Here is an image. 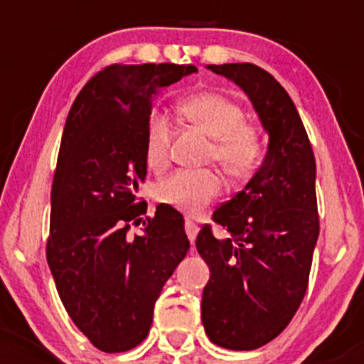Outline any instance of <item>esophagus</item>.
I'll return each mask as SVG.
<instances>
[{
  "label": "esophagus",
  "mask_w": 364,
  "mask_h": 364,
  "mask_svg": "<svg viewBox=\"0 0 364 364\" xmlns=\"http://www.w3.org/2000/svg\"><path fill=\"white\" fill-rule=\"evenodd\" d=\"M185 230H186V236H188L190 243H196V237H197V232H199V225H197L196 222H192V220H186L185 222Z\"/></svg>",
  "instance_id": "esophagus-1"
}]
</instances>
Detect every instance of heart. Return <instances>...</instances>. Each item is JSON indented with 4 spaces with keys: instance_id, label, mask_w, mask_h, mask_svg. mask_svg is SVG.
<instances>
[{
    "instance_id": "1",
    "label": "heart",
    "mask_w": 364,
    "mask_h": 364,
    "mask_svg": "<svg viewBox=\"0 0 364 364\" xmlns=\"http://www.w3.org/2000/svg\"><path fill=\"white\" fill-rule=\"evenodd\" d=\"M185 121L204 132L211 141L209 159L216 160L234 179H247L262 164L266 142L257 127L245 121L236 102L218 93H200L179 102ZM172 128L167 114L151 111L144 124V160L149 168L160 171L168 160ZM222 193L218 172L176 171L155 186V199L185 215L197 216Z\"/></svg>"
}]
</instances>
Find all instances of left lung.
I'll return each instance as SVG.
<instances>
[{
	"label": "left lung",
	"instance_id": "1",
	"mask_svg": "<svg viewBox=\"0 0 364 364\" xmlns=\"http://www.w3.org/2000/svg\"><path fill=\"white\" fill-rule=\"evenodd\" d=\"M236 82L269 134L266 159L241 192L204 225L196 247L209 266L203 324L213 343L253 350L277 338L303 301L318 237L315 156L294 102L271 73L252 63L208 65Z\"/></svg>",
	"mask_w": 364,
	"mask_h": 364
}]
</instances>
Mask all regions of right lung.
Segmentation results:
<instances>
[{
	"instance_id": "right-lung-1",
	"label": "right lung",
	"mask_w": 364,
	"mask_h": 364,
	"mask_svg": "<svg viewBox=\"0 0 364 364\" xmlns=\"http://www.w3.org/2000/svg\"><path fill=\"white\" fill-rule=\"evenodd\" d=\"M193 65H111L70 109L50 190L47 262L73 324L100 350L124 352L148 336L161 287L186 257L174 208L137 203L146 179L144 124L165 86ZM143 222L142 235L130 237Z\"/></svg>"
}]
</instances>
